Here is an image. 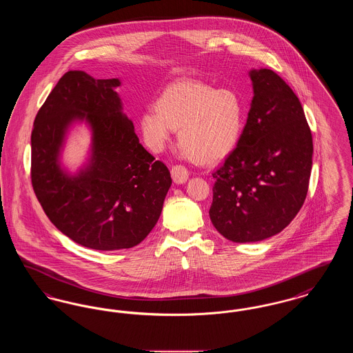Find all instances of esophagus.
I'll return each instance as SVG.
<instances>
[{
  "instance_id": "obj_1",
  "label": "esophagus",
  "mask_w": 353,
  "mask_h": 353,
  "mask_svg": "<svg viewBox=\"0 0 353 353\" xmlns=\"http://www.w3.org/2000/svg\"><path fill=\"white\" fill-rule=\"evenodd\" d=\"M172 179L176 184H185L189 179V172L185 168L184 165H174L170 169Z\"/></svg>"
}]
</instances>
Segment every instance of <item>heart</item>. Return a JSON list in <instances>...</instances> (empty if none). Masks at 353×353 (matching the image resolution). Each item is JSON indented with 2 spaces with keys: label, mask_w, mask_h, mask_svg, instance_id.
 I'll return each mask as SVG.
<instances>
[{
  "label": "heart",
  "mask_w": 353,
  "mask_h": 353,
  "mask_svg": "<svg viewBox=\"0 0 353 353\" xmlns=\"http://www.w3.org/2000/svg\"><path fill=\"white\" fill-rule=\"evenodd\" d=\"M243 115V103L234 90H214L201 81L183 78L161 91L156 108L140 114L139 128L153 152L163 151L179 130L185 152L197 163L213 164L234 150Z\"/></svg>",
  "instance_id": "heart-1"
}]
</instances>
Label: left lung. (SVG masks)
<instances>
[{
	"label": "left lung",
	"instance_id": "obj_1",
	"mask_svg": "<svg viewBox=\"0 0 353 353\" xmlns=\"http://www.w3.org/2000/svg\"><path fill=\"white\" fill-rule=\"evenodd\" d=\"M252 97L234 151L213 173L212 223L246 243L281 233L301 210L312 168V134L302 104L272 70L249 72Z\"/></svg>",
	"mask_w": 353,
	"mask_h": 353
}]
</instances>
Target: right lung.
<instances>
[{
    "label": "right lung",
    "mask_w": 353,
    "mask_h": 353,
    "mask_svg": "<svg viewBox=\"0 0 353 353\" xmlns=\"http://www.w3.org/2000/svg\"><path fill=\"white\" fill-rule=\"evenodd\" d=\"M120 84L68 71L32 132V184L43 212L75 243L104 252L134 248L150 234L172 185L168 168L144 150L123 114ZM75 122L89 125L92 145L83 168L70 174L60 154Z\"/></svg>",
    "instance_id": "right-lung-1"
}]
</instances>
